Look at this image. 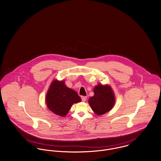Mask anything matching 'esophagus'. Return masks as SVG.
Listing matches in <instances>:
<instances>
[{
	"label": "esophagus",
	"mask_w": 161,
	"mask_h": 161,
	"mask_svg": "<svg viewBox=\"0 0 161 161\" xmlns=\"http://www.w3.org/2000/svg\"><path fill=\"white\" fill-rule=\"evenodd\" d=\"M81 99L83 102H85L87 99V97L86 96H81Z\"/></svg>",
	"instance_id": "34e87169"
}]
</instances>
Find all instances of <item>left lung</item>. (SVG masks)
I'll return each mask as SVG.
<instances>
[{
  "mask_svg": "<svg viewBox=\"0 0 161 161\" xmlns=\"http://www.w3.org/2000/svg\"><path fill=\"white\" fill-rule=\"evenodd\" d=\"M94 96L89 98V103L96 114L103 115L112 109L115 97L110 86L98 84L94 87Z\"/></svg>",
  "mask_w": 161,
  "mask_h": 161,
  "instance_id": "1",
  "label": "left lung"
}]
</instances>
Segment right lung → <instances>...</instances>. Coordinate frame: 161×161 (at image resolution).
Listing matches in <instances>:
<instances>
[{
  "mask_svg": "<svg viewBox=\"0 0 161 161\" xmlns=\"http://www.w3.org/2000/svg\"><path fill=\"white\" fill-rule=\"evenodd\" d=\"M81 101L77 93L68 88L64 81L55 80L46 96V103L49 110L59 116H65L74 103Z\"/></svg>",
  "mask_w": 161,
  "mask_h": 161,
  "instance_id": "obj_1",
  "label": "right lung"
}]
</instances>
